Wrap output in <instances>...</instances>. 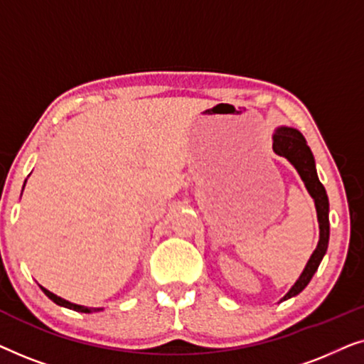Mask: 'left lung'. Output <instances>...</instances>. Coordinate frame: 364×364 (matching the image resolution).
Masks as SVG:
<instances>
[{
	"instance_id": "left-lung-1",
	"label": "left lung",
	"mask_w": 364,
	"mask_h": 364,
	"mask_svg": "<svg viewBox=\"0 0 364 364\" xmlns=\"http://www.w3.org/2000/svg\"><path fill=\"white\" fill-rule=\"evenodd\" d=\"M272 141L273 152H275L277 156L285 157L287 161L296 168L298 176L301 177L308 193H310L313 202H315L318 225H320V240H318L315 252L311 253L305 270L301 272V275L295 282V285H293L290 290H288L287 295L280 300L285 301L288 298L296 296L298 293L305 290L313 275H315V272L318 270V267H320L323 257H325V253L328 250V242H330V217H328L330 215V202H328L325 187H323L320 178H318L315 157H313L311 149L308 147L303 134L293 127L280 126L275 129V132H273Z\"/></svg>"
}]
</instances>
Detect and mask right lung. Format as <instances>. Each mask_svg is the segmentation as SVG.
Segmentation results:
<instances>
[{"label":"right lung","instance_id":"add662e5","mask_svg":"<svg viewBox=\"0 0 364 364\" xmlns=\"http://www.w3.org/2000/svg\"><path fill=\"white\" fill-rule=\"evenodd\" d=\"M24 186H26V181H24ZM24 186H23V188H24ZM21 193H23V192H21ZM41 290L44 291V295H46L48 298H51V300H53L54 303H56V305H59V306H64V308H69V310H74V311H79V313H97V311L104 310V308H92V306L76 305V303H71V301L64 300V298H61V296L54 295L53 291L46 290V288H44V287H41Z\"/></svg>","mask_w":364,"mask_h":364}]
</instances>
